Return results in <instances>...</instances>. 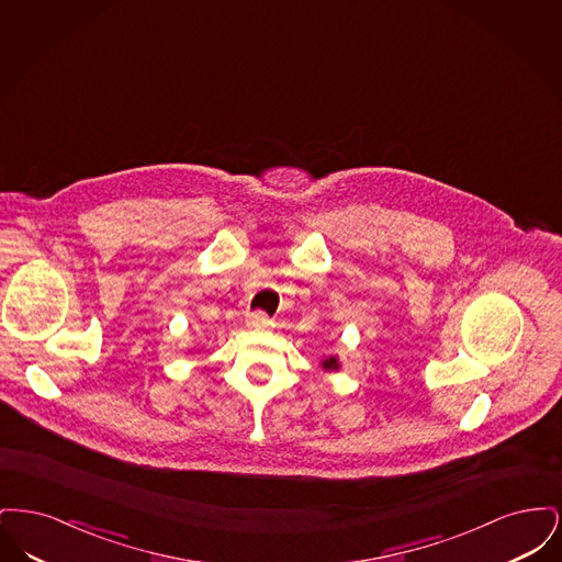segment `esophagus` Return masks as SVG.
Listing matches in <instances>:
<instances>
[{"mask_svg":"<svg viewBox=\"0 0 562 562\" xmlns=\"http://www.w3.org/2000/svg\"><path fill=\"white\" fill-rule=\"evenodd\" d=\"M246 326H250V328H268V326H271V318H269L268 314H263V312H255V314L248 316Z\"/></svg>","mask_w":562,"mask_h":562,"instance_id":"1","label":"esophagus"}]
</instances>
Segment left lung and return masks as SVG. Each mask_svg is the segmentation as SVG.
Instances as JSON below:
<instances>
[{
	"instance_id": "8db88e82",
	"label": "left lung",
	"mask_w": 562,
	"mask_h": 562,
	"mask_svg": "<svg viewBox=\"0 0 562 562\" xmlns=\"http://www.w3.org/2000/svg\"><path fill=\"white\" fill-rule=\"evenodd\" d=\"M339 360H337V356H330V358H326V360H322V369L324 371H339Z\"/></svg>"
}]
</instances>
